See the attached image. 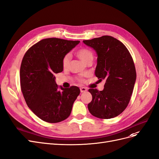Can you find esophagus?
I'll use <instances>...</instances> for the list:
<instances>
[{"mask_svg": "<svg viewBox=\"0 0 159 159\" xmlns=\"http://www.w3.org/2000/svg\"><path fill=\"white\" fill-rule=\"evenodd\" d=\"M80 93H85L87 90V88L85 87H81L80 88Z\"/></svg>", "mask_w": 159, "mask_h": 159, "instance_id": "1", "label": "esophagus"}]
</instances>
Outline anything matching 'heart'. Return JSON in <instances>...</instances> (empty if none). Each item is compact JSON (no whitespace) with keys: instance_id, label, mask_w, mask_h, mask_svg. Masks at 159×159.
<instances>
[{"instance_id":"b5f03b06","label":"heart","mask_w":159,"mask_h":159,"mask_svg":"<svg viewBox=\"0 0 159 159\" xmlns=\"http://www.w3.org/2000/svg\"><path fill=\"white\" fill-rule=\"evenodd\" d=\"M76 55L83 62L87 63L90 61L93 60V53L91 51H90L88 48H81L79 50L76 52ZM70 54H66L63 58L62 60V66L64 69H66L69 67L70 64Z\"/></svg>"}]
</instances>
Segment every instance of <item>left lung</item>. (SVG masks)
<instances>
[{
  "mask_svg": "<svg viewBox=\"0 0 159 159\" xmlns=\"http://www.w3.org/2000/svg\"><path fill=\"white\" fill-rule=\"evenodd\" d=\"M97 54L95 75L105 80L104 89H90L92 101L88 105L90 114L108 119L119 115L129 105L137 74L133 58L125 45L111 36L83 40Z\"/></svg>",
  "mask_w": 159,
  "mask_h": 159,
  "instance_id": "left-lung-1",
  "label": "left lung"
}]
</instances>
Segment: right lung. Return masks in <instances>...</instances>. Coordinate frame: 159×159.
I'll return each mask as SVG.
<instances>
[{"instance_id":"add662e5","label":"right lung","mask_w":159,"mask_h":159,"mask_svg":"<svg viewBox=\"0 0 159 159\" xmlns=\"http://www.w3.org/2000/svg\"><path fill=\"white\" fill-rule=\"evenodd\" d=\"M80 43L49 38L31 47L20 69L22 93L27 106L41 120L56 123L67 119L80 94L78 87L59 90L54 75L63 70L62 60Z\"/></svg>"}]
</instances>
